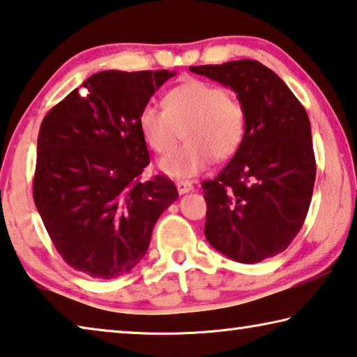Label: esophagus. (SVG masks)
Masks as SVG:
<instances>
[{
	"instance_id": "esophagus-1",
	"label": "esophagus",
	"mask_w": 357,
	"mask_h": 357,
	"mask_svg": "<svg viewBox=\"0 0 357 357\" xmlns=\"http://www.w3.org/2000/svg\"><path fill=\"white\" fill-rule=\"evenodd\" d=\"M175 186H177L180 195H185V192L192 191V183L188 182V180H177V182H175Z\"/></svg>"
}]
</instances>
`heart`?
<instances>
[{"label":"heart","instance_id":"heart-1","mask_svg":"<svg viewBox=\"0 0 357 357\" xmlns=\"http://www.w3.org/2000/svg\"><path fill=\"white\" fill-rule=\"evenodd\" d=\"M247 115L243 104L225 89L190 79L165 96V109L147 104L139 114V130L156 153L177 142L182 130L185 142L161 158L160 169L175 178L199 174L210 160H227L241 147Z\"/></svg>","mask_w":357,"mask_h":357}]
</instances>
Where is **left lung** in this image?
<instances>
[{"instance_id":"1","label":"left lung","mask_w":357,"mask_h":357,"mask_svg":"<svg viewBox=\"0 0 357 357\" xmlns=\"http://www.w3.org/2000/svg\"><path fill=\"white\" fill-rule=\"evenodd\" d=\"M190 71L229 86L247 115L236 155L202 183L207 241L243 264L272 258L293 242L312 202L317 162L308 115L288 85L259 61Z\"/></svg>"}]
</instances>
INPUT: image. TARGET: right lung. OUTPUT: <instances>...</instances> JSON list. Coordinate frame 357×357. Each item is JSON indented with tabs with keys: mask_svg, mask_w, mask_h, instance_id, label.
I'll return each mask as SVG.
<instances>
[{
	"mask_svg": "<svg viewBox=\"0 0 357 357\" xmlns=\"http://www.w3.org/2000/svg\"><path fill=\"white\" fill-rule=\"evenodd\" d=\"M175 73L93 74L49 110L38 136L33 197L58 253L93 278L125 275L147 253L171 178L140 182L149 166L139 114Z\"/></svg>",
	"mask_w": 357,
	"mask_h": 357,
	"instance_id": "add662e5",
	"label": "right lung"
}]
</instances>
